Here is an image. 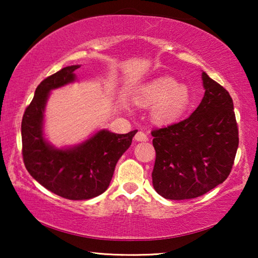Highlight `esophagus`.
Wrapping results in <instances>:
<instances>
[{
    "mask_svg": "<svg viewBox=\"0 0 258 258\" xmlns=\"http://www.w3.org/2000/svg\"><path fill=\"white\" fill-rule=\"evenodd\" d=\"M134 139H135V141H138V142H147L148 141L147 134L143 132H138L137 134H135Z\"/></svg>",
    "mask_w": 258,
    "mask_h": 258,
    "instance_id": "1",
    "label": "esophagus"
}]
</instances>
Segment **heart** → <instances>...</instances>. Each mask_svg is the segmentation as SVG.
Listing matches in <instances>:
<instances>
[{
  "instance_id": "heart-1",
  "label": "heart",
  "mask_w": 258,
  "mask_h": 258,
  "mask_svg": "<svg viewBox=\"0 0 258 258\" xmlns=\"http://www.w3.org/2000/svg\"><path fill=\"white\" fill-rule=\"evenodd\" d=\"M142 108H151L150 117L155 124H172L184 115L191 103V93L171 77H159L142 85L134 98Z\"/></svg>"
}]
</instances>
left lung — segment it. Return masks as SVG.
<instances>
[{
    "instance_id": "8db88e82",
    "label": "left lung",
    "mask_w": 258,
    "mask_h": 258,
    "mask_svg": "<svg viewBox=\"0 0 258 258\" xmlns=\"http://www.w3.org/2000/svg\"><path fill=\"white\" fill-rule=\"evenodd\" d=\"M202 78L205 94L191 116L151 132L152 184L166 199H192L211 191L229 176L237 154L232 98L205 72Z\"/></svg>"
}]
</instances>
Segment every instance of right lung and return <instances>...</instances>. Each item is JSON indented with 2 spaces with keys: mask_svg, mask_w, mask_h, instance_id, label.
Returning <instances> with one entry per match:
<instances>
[{
  "mask_svg": "<svg viewBox=\"0 0 258 258\" xmlns=\"http://www.w3.org/2000/svg\"><path fill=\"white\" fill-rule=\"evenodd\" d=\"M81 64L68 66L41 82L21 121L26 168L41 185L60 197L85 200L108 189L116 164L138 131L116 134L100 130L76 146L56 148L44 135V112L52 90L76 81Z\"/></svg>",
  "mask_w": 258,
  "mask_h": 258,
  "instance_id": "right-lung-1",
  "label": "right lung"
}]
</instances>
